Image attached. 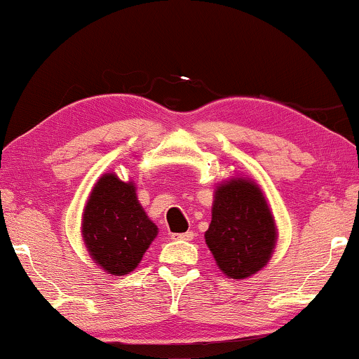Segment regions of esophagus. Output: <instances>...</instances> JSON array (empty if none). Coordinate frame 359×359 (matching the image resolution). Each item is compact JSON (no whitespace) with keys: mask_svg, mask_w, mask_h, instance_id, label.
<instances>
[{"mask_svg":"<svg viewBox=\"0 0 359 359\" xmlns=\"http://www.w3.org/2000/svg\"><path fill=\"white\" fill-rule=\"evenodd\" d=\"M194 233L193 232H184V233H171V238L173 240H184V242H188V240H193Z\"/></svg>","mask_w":359,"mask_h":359,"instance_id":"obj_1","label":"esophagus"}]
</instances>
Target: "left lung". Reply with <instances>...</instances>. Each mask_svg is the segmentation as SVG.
<instances>
[{"mask_svg": "<svg viewBox=\"0 0 359 359\" xmlns=\"http://www.w3.org/2000/svg\"><path fill=\"white\" fill-rule=\"evenodd\" d=\"M220 271L245 279L271 258L278 232L263 191L248 178H230L217 186L212 220L204 233Z\"/></svg>", "mask_w": 359, "mask_h": 359, "instance_id": "obj_1", "label": "left lung"}]
</instances>
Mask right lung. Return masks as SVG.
<instances>
[{"label":"right lung","mask_w":359,"mask_h":359,"mask_svg":"<svg viewBox=\"0 0 359 359\" xmlns=\"http://www.w3.org/2000/svg\"><path fill=\"white\" fill-rule=\"evenodd\" d=\"M158 233L137 199L135 184L102 175L83 210L81 235L97 266L122 276L137 268Z\"/></svg>","instance_id":"add662e5"}]
</instances>
